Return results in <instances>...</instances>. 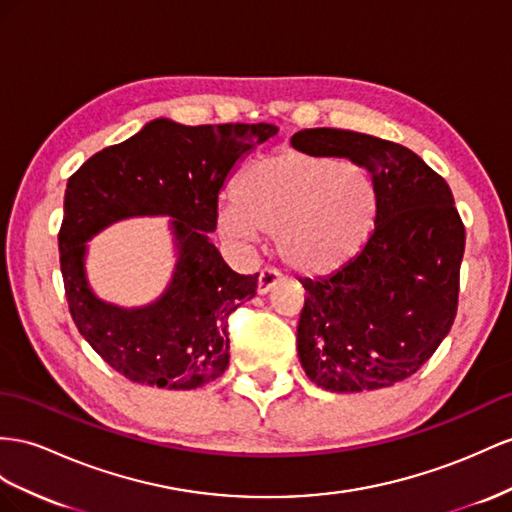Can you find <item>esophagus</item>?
<instances>
[{"label": "esophagus", "mask_w": 512, "mask_h": 512, "mask_svg": "<svg viewBox=\"0 0 512 512\" xmlns=\"http://www.w3.org/2000/svg\"><path fill=\"white\" fill-rule=\"evenodd\" d=\"M283 279V274L277 268H264L259 272V281H257V292L259 294H268L274 285Z\"/></svg>", "instance_id": "obj_1"}]
</instances>
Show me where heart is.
<instances>
[{
    "mask_svg": "<svg viewBox=\"0 0 512 512\" xmlns=\"http://www.w3.org/2000/svg\"><path fill=\"white\" fill-rule=\"evenodd\" d=\"M374 205L365 168L290 149L244 170L218 222L231 238H277L279 255L298 272L329 274L359 253Z\"/></svg>",
    "mask_w": 512,
    "mask_h": 512,
    "instance_id": "heart-1",
    "label": "heart"
}]
</instances>
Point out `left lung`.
<instances>
[{
    "instance_id": "8db88e82",
    "label": "left lung",
    "mask_w": 512,
    "mask_h": 512,
    "mask_svg": "<svg viewBox=\"0 0 512 512\" xmlns=\"http://www.w3.org/2000/svg\"><path fill=\"white\" fill-rule=\"evenodd\" d=\"M294 149L348 157L374 186V229L331 277L300 279L298 357L322 389L357 393L415 374L450 333L465 225L448 183L402 144L348 129H303Z\"/></svg>"
}]
</instances>
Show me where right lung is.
Returning <instances> with one entry per match:
<instances>
[{"label":"right lung","instance_id":"right-lung-1","mask_svg":"<svg viewBox=\"0 0 512 512\" xmlns=\"http://www.w3.org/2000/svg\"><path fill=\"white\" fill-rule=\"evenodd\" d=\"M277 131L268 123L188 127L155 119L69 177L58 233L69 311L97 355L131 383L199 389L225 374L229 316L255 296L259 274L233 272L209 233L231 170ZM131 215L173 217L180 257L155 304L123 310L89 290L83 255L86 239Z\"/></svg>","mask_w":512,"mask_h":512}]
</instances>
